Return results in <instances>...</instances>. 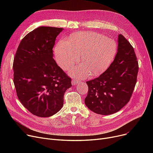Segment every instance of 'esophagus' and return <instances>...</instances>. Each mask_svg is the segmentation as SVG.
Returning <instances> with one entry per match:
<instances>
[{
	"label": "esophagus",
	"mask_w": 153,
	"mask_h": 153,
	"mask_svg": "<svg viewBox=\"0 0 153 153\" xmlns=\"http://www.w3.org/2000/svg\"><path fill=\"white\" fill-rule=\"evenodd\" d=\"M78 83V81H77L76 79H72V81H71V84L73 85H76Z\"/></svg>",
	"instance_id": "1"
}]
</instances>
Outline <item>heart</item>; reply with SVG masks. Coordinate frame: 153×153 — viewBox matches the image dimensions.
I'll list each match as a JSON object with an SVG mask.
<instances>
[{
    "instance_id": "1",
    "label": "heart",
    "mask_w": 153,
    "mask_h": 153,
    "mask_svg": "<svg viewBox=\"0 0 153 153\" xmlns=\"http://www.w3.org/2000/svg\"><path fill=\"white\" fill-rule=\"evenodd\" d=\"M117 45L114 39L95 32H83L60 40L55 48L56 61L64 70L69 69L79 61L78 66L72 69L70 74L84 79L98 76L105 71L114 59Z\"/></svg>"
}]
</instances>
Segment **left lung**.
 I'll use <instances>...</instances> for the list:
<instances>
[{"instance_id":"1","label":"left lung","mask_w":153,"mask_h":153,"mask_svg":"<svg viewBox=\"0 0 153 153\" xmlns=\"http://www.w3.org/2000/svg\"><path fill=\"white\" fill-rule=\"evenodd\" d=\"M138 63L133 48L122 35L118 36L114 62L99 77L86 82L89 91L85 104L95 114L116 113L129 102L136 83Z\"/></svg>"}]
</instances>
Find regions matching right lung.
Masks as SVG:
<instances>
[{
    "mask_svg": "<svg viewBox=\"0 0 153 153\" xmlns=\"http://www.w3.org/2000/svg\"><path fill=\"white\" fill-rule=\"evenodd\" d=\"M62 28L39 27L21 41L13 64V82L22 105L30 113L49 117L62 107L71 79L53 59V48Z\"/></svg>",
    "mask_w": 153,
    "mask_h": 153,
    "instance_id": "obj_1",
    "label": "right lung"
}]
</instances>
